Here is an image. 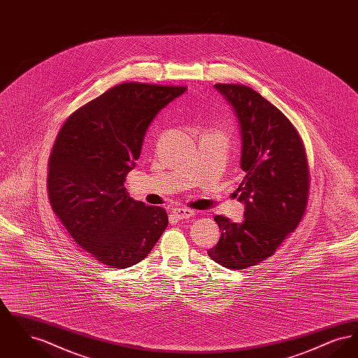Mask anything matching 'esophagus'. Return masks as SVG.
Returning <instances> with one entry per match:
<instances>
[{"label":"esophagus","instance_id":"obj_1","mask_svg":"<svg viewBox=\"0 0 358 358\" xmlns=\"http://www.w3.org/2000/svg\"><path fill=\"white\" fill-rule=\"evenodd\" d=\"M171 213H173V216H176L177 219L182 220V219H189V217H192V216L194 215V210L187 209V208H174V209L171 210Z\"/></svg>","mask_w":358,"mask_h":358}]
</instances>
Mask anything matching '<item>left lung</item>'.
<instances>
[{
  "mask_svg": "<svg viewBox=\"0 0 358 358\" xmlns=\"http://www.w3.org/2000/svg\"><path fill=\"white\" fill-rule=\"evenodd\" d=\"M238 120L243 181L234 193L244 220L215 216L222 236L208 255L225 268L244 270L273 255L298 227L307 204L306 154L283 113L252 88L215 85Z\"/></svg>",
  "mask_w": 358,
  "mask_h": 358,
  "instance_id": "1",
  "label": "left lung"
}]
</instances>
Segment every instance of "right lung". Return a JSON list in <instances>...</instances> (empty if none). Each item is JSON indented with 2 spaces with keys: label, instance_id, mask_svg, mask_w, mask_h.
Returning a JSON list of instances; mask_svg holds the SVG:
<instances>
[{
  "label": "right lung",
  "instance_id": "right-lung-1",
  "mask_svg": "<svg viewBox=\"0 0 358 358\" xmlns=\"http://www.w3.org/2000/svg\"><path fill=\"white\" fill-rule=\"evenodd\" d=\"M185 91L115 85L72 114L56 138L48 173L52 209L85 252L108 267L143 260L168 227L165 209L130 199L124 181L150 123Z\"/></svg>",
  "mask_w": 358,
  "mask_h": 358
}]
</instances>
